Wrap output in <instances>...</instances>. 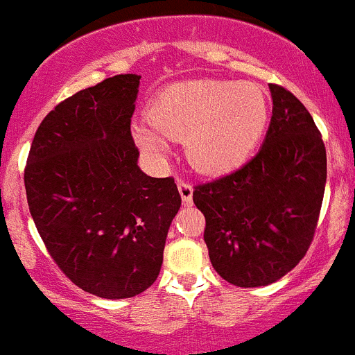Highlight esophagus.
<instances>
[{"instance_id": "esophagus-1", "label": "esophagus", "mask_w": 355, "mask_h": 355, "mask_svg": "<svg viewBox=\"0 0 355 355\" xmlns=\"http://www.w3.org/2000/svg\"><path fill=\"white\" fill-rule=\"evenodd\" d=\"M178 190H180L181 199H183L184 204L191 202V197H193V187L187 181H178Z\"/></svg>"}]
</instances>
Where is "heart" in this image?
<instances>
[{
  "label": "heart",
  "instance_id": "obj_1",
  "mask_svg": "<svg viewBox=\"0 0 355 355\" xmlns=\"http://www.w3.org/2000/svg\"><path fill=\"white\" fill-rule=\"evenodd\" d=\"M268 100L252 83L190 79L156 91L146 107L151 128L133 126L139 148L167 155L165 141H184L188 160L207 174H223L248 160L268 123Z\"/></svg>",
  "mask_w": 355,
  "mask_h": 355
}]
</instances>
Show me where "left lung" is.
Segmentation results:
<instances>
[{
  "label": "left lung",
  "instance_id": "obj_1",
  "mask_svg": "<svg viewBox=\"0 0 355 355\" xmlns=\"http://www.w3.org/2000/svg\"><path fill=\"white\" fill-rule=\"evenodd\" d=\"M272 116L255 156L200 183L193 202L216 272L236 287H264L306 255L326 190L327 156L311 114L291 91L269 84Z\"/></svg>",
  "mask_w": 355,
  "mask_h": 355
}]
</instances>
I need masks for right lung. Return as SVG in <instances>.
<instances>
[{"mask_svg":"<svg viewBox=\"0 0 355 355\" xmlns=\"http://www.w3.org/2000/svg\"><path fill=\"white\" fill-rule=\"evenodd\" d=\"M141 76L102 80L58 103L38 126L24 168L29 213L49 255L79 288L105 299L158 278L180 211L174 178L139 168L132 116Z\"/></svg>","mask_w":355,"mask_h":355,"instance_id":"1","label":"right lung"}]
</instances>
